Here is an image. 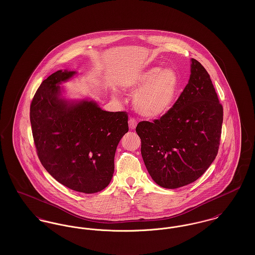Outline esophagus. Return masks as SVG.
<instances>
[{
  "label": "esophagus",
  "mask_w": 255,
  "mask_h": 255,
  "mask_svg": "<svg viewBox=\"0 0 255 255\" xmlns=\"http://www.w3.org/2000/svg\"><path fill=\"white\" fill-rule=\"evenodd\" d=\"M136 125H137L136 120H134V119H130V120H129V128H130L131 130H133V129L136 127Z\"/></svg>",
  "instance_id": "obj_1"
}]
</instances>
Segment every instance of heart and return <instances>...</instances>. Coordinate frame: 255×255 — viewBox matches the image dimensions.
Wrapping results in <instances>:
<instances>
[{"instance_id": "1", "label": "heart", "mask_w": 255, "mask_h": 255, "mask_svg": "<svg viewBox=\"0 0 255 255\" xmlns=\"http://www.w3.org/2000/svg\"><path fill=\"white\" fill-rule=\"evenodd\" d=\"M178 88V74L170 67L150 69L126 86L128 91L135 92L134 109L149 119L162 117L171 109Z\"/></svg>"}]
</instances>
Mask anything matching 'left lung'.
Wrapping results in <instances>:
<instances>
[{"mask_svg": "<svg viewBox=\"0 0 255 255\" xmlns=\"http://www.w3.org/2000/svg\"><path fill=\"white\" fill-rule=\"evenodd\" d=\"M187 85L173 107L153 122H140L135 132L153 181L175 189L198 180L218 153L223 106L203 65L191 58Z\"/></svg>", "mask_w": 255, "mask_h": 255, "instance_id": "obj_1", "label": "left lung"}]
</instances>
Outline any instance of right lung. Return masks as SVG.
Returning a JSON list of instances; mask_svg holds the SVG:
<instances>
[{"label":"right lung","instance_id":"add662e5","mask_svg":"<svg viewBox=\"0 0 255 255\" xmlns=\"http://www.w3.org/2000/svg\"><path fill=\"white\" fill-rule=\"evenodd\" d=\"M76 72L57 71L45 79L30 104V123L42 165L63 185L92 194L108 186L115 154L128 132L125 112H107L96 101L69 100L60 84Z\"/></svg>","mask_w":255,"mask_h":255}]
</instances>
